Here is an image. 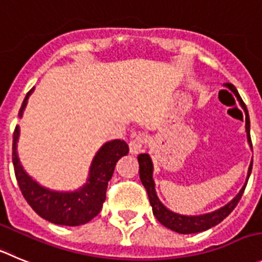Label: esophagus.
<instances>
[{
	"mask_svg": "<svg viewBox=\"0 0 262 262\" xmlns=\"http://www.w3.org/2000/svg\"><path fill=\"white\" fill-rule=\"evenodd\" d=\"M146 145V138L142 134H138V136L134 137L133 139L129 143V150H130L132 154H137L139 151H142V148L145 147Z\"/></svg>",
	"mask_w": 262,
	"mask_h": 262,
	"instance_id": "1",
	"label": "esophagus"
}]
</instances>
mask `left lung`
I'll return each mask as SVG.
<instances>
[{
  "label": "left lung",
  "mask_w": 262,
  "mask_h": 262,
  "mask_svg": "<svg viewBox=\"0 0 262 262\" xmlns=\"http://www.w3.org/2000/svg\"><path fill=\"white\" fill-rule=\"evenodd\" d=\"M230 88L235 95L238 97V101L241 102V106L243 107L244 112H246V132H247V138H248L249 146L252 147V141H251V134H249V116L248 111H247V107L244 104V102L242 101L241 95H239L238 90L233 86V85H227ZM138 163H139V178H141V182L145 186L146 191H147L148 199H150V204L152 207L154 216L156 217L159 222L161 225H164L165 227L170 229V230L176 231V233L180 234H195L200 233V231L208 230L211 227L216 226L217 224L222 221L224 219H226L229 214L233 212V209L235 208L236 204L241 200L242 195H243L244 189H246L247 183L243 186V189L239 191V194L231 200L229 204H226L222 208L217 209V211L212 212V213L202 214V216H182V214H177L174 212L169 211L168 208H165L164 205L161 204L160 200H159L158 195L155 192V183L152 180V161H151L150 156L147 154H141L138 156ZM252 172V163L249 164L248 168V176H247V182H248V178Z\"/></svg>",
  "instance_id": "1"
}]
</instances>
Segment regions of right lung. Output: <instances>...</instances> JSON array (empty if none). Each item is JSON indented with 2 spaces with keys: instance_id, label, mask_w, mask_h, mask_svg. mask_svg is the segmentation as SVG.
Returning <instances> with one entry per match:
<instances>
[{
  "instance_id": "add662e5",
  "label": "right lung",
  "mask_w": 262,
  "mask_h": 262,
  "mask_svg": "<svg viewBox=\"0 0 262 262\" xmlns=\"http://www.w3.org/2000/svg\"><path fill=\"white\" fill-rule=\"evenodd\" d=\"M32 92L33 89L27 93L23 104L19 110V117L23 115ZM18 137L19 126H15L13 139V164L19 189L24 199L40 217L55 225L66 226H79L86 224L101 212L103 202L106 200L108 181L114 174L115 165L121 156L129 152L125 141L115 139L104 143L93 160L86 185L79 191L57 192L43 189L24 172L16 155Z\"/></svg>"
}]
</instances>
